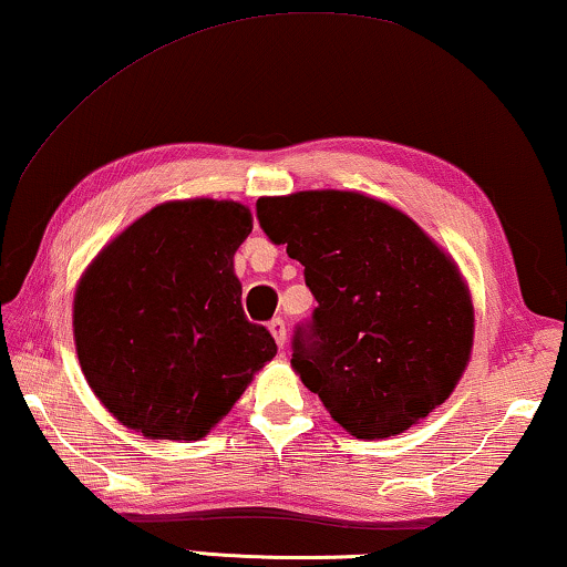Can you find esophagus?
<instances>
[{"mask_svg":"<svg viewBox=\"0 0 567 567\" xmlns=\"http://www.w3.org/2000/svg\"><path fill=\"white\" fill-rule=\"evenodd\" d=\"M269 333L275 336L277 346H280V349H285V343H287V328H285V320H282V318H272V320H269Z\"/></svg>","mask_w":567,"mask_h":567,"instance_id":"1","label":"esophagus"}]
</instances>
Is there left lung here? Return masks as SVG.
<instances>
[{"mask_svg":"<svg viewBox=\"0 0 567 567\" xmlns=\"http://www.w3.org/2000/svg\"><path fill=\"white\" fill-rule=\"evenodd\" d=\"M259 226L306 267L318 308L292 369L361 441L417 425L451 396L473 349L458 265L390 203L357 190L257 200Z\"/></svg>","mask_w":567,"mask_h":567,"instance_id":"obj_1","label":"left lung"}]
</instances>
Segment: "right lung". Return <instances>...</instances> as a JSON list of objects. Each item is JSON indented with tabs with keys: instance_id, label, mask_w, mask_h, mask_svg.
<instances>
[{
	"instance_id": "1",
	"label": "right lung",
	"mask_w": 567,
	"mask_h": 567,
	"mask_svg": "<svg viewBox=\"0 0 567 567\" xmlns=\"http://www.w3.org/2000/svg\"><path fill=\"white\" fill-rule=\"evenodd\" d=\"M251 234L236 200L159 203L81 275L73 341L99 402L150 441H200L275 359L249 323L234 255Z\"/></svg>"
}]
</instances>
